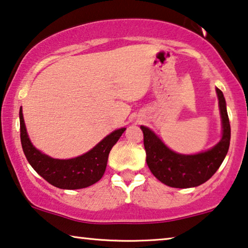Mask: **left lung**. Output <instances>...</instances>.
<instances>
[{"instance_id":"1","label":"left lung","mask_w":248,"mask_h":248,"mask_svg":"<svg viewBox=\"0 0 248 248\" xmlns=\"http://www.w3.org/2000/svg\"><path fill=\"white\" fill-rule=\"evenodd\" d=\"M223 121V138L217 145L198 155H179L169 149L150 129L141 125L146 161L153 175L162 184L175 188L196 187L207 182L226 157L231 141V124L226 101L218 88L216 89Z\"/></svg>"}]
</instances>
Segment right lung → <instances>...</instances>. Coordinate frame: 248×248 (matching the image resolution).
<instances>
[{"instance_id": "add662e5", "label": "right lung", "mask_w": 248, "mask_h": 248, "mask_svg": "<svg viewBox=\"0 0 248 248\" xmlns=\"http://www.w3.org/2000/svg\"><path fill=\"white\" fill-rule=\"evenodd\" d=\"M124 130L125 128H121L113 131L82 156L65 160L53 159L32 146L20 109L21 143L29 164L47 183L61 189H80L99 182L106 171L110 150Z\"/></svg>"}]
</instances>
